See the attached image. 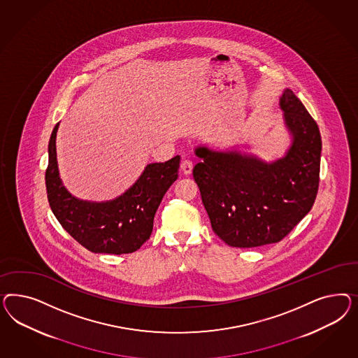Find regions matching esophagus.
Returning a JSON list of instances; mask_svg holds the SVG:
<instances>
[{
  "mask_svg": "<svg viewBox=\"0 0 358 358\" xmlns=\"http://www.w3.org/2000/svg\"><path fill=\"white\" fill-rule=\"evenodd\" d=\"M181 171H182V173L185 176H189V174L192 173V171H193V163L190 160L185 159V160H182V163H181Z\"/></svg>",
  "mask_w": 358,
  "mask_h": 358,
  "instance_id": "1",
  "label": "esophagus"
}]
</instances>
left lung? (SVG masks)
I'll return each mask as SVG.
<instances>
[{
  "label": "left lung",
  "instance_id": "obj_1",
  "mask_svg": "<svg viewBox=\"0 0 358 358\" xmlns=\"http://www.w3.org/2000/svg\"><path fill=\"white\" fill-rule=\"evenodd\" d=\"M293 143L286 155L265 163L240 152L196 147L193 169L213 231L229 247L278 243L313 208L319 187V127L290 89L280 98Z\"/></svg>",
  "mask_w": 358,
  "mask_h": 358
}]
</instances>
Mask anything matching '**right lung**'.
Wrapping results in <instances>:
<instances>
[{
    "instance_id": "obj_1",
    "label": "right lung",
    "mask_w": 358,
    "mask_h": 358,
    "mask_svg": "<svg viewBox=\"0 0 358 358\" xmlns=\"http://www.w3.org/2000/svg\"><path fill=\"white\" fill-rule=\"evenodd\" d=\"M55 126L48 144L45 187L51 210L65 231L93 253L123 255L139 250L150 238L153 217L164 194L178 177L180 156L148 164L127 192L106 202H87L71 194L60 180Z\"/></svg>"
}]
</instances>
